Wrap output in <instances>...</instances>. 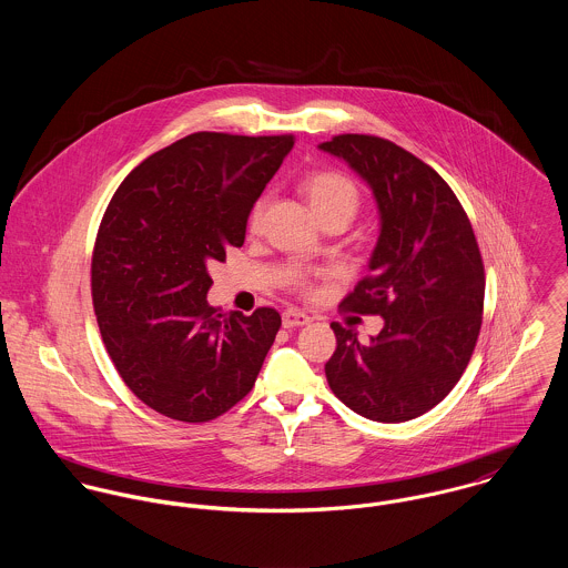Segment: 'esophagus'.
<instances>
[{
  "label": "esophagus",
  "instance_id": "esophagus-1",
  "mask_svg": "<svg viewBox=\"0 0 568 568\" xmlns=\"http://www.w3.org/2000/svg\"><path fill=\"white\" fill-rule=\"evenodd\" d=\"M282 324H284V327H300V325L311 324V317L306 313H302V311L288 308L282 315Z\"/></svg>",
  "mask_w": 568,
  "mask_h": 568
}]
</instances>
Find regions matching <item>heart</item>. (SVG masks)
<instances>
[{"label": "heart", "mask_w": 568, "mask_h": 568, "mask_svg": "<svg viewBox=\"0 0 568 568\" xmlns=\"http://www.w3.org/2000/svg\"><path fill=\"white\" fill-rule=\"evenodd\" d=\"M302 194L306 196L308 205L313 207V212L317 214L320 221H327L332 216L345 219L347 223L356 216L358 207H361V192L356 187V183L336 170H317L311 172L304 181H302ZM266 207V199H257L251 214H248V230L257 232L260 223H262V214ZM302 288H308L306 282H300Z\"/></svg>", "instance_id": "1"}]
</instances>
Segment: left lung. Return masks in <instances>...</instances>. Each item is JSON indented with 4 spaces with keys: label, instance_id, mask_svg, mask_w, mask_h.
Wrapping results in <instances>:
<instances>
[{
    "label": "left lung",
    "instance_id": "1",
    "mask_svg": "<svg viewBox=\"0 0 568 568\" xmlns=\"http://www.w3.org/2000/svg\"><path fill=\"white\" fill-rule=\"evenodd\" d=\"M320 149L367 181L381 212L372 273L341 306L385 320L369 343L329 325L336 349L325 378L354 413L406 422L439 405L470 363L484 322L481 251L459 199L428 163L376 135L345 133Z\"/></svg>",
    "mask_w": 568,
    "mask_h": 568
}]
</instances>
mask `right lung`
Segmentation results:
<instances>
[{
  "mask_svg": "<svg viewBox=\"0 0 568 568\" xmlns=\"http://www.w3.org/2000/svg\"><path fill=\"white\" fill-rule=\"evenodd\" d=\"M293 135L192 133L115 190L91 257V297L124 385L179 422H210L251 392L282 317L223 315L207 266L243 246L253 203Z\"/></svg>",
  "mask_w": 568,
  "mask_h": 568,
  "instance_id": "obj_1",
  "label": "right lung"
}]
</instances>
